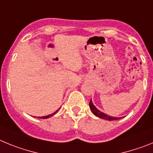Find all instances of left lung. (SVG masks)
<instances>
[{"instance_id": "8db88e82", "label": "left lung", "mask_w": 153, "mask_h": 153, "mask_svg": "<svg viewBox=\"0 0 153 153\" xmlns=\"http://www.w3.org/2000/svg\"><path fill=\"white\" fill-rule=\"evenodd\" d=\"M90 108L91 109V111L93 112V113L95 115L96 117H99V118H101V119H103V120H109V121H113V120H118L120 119H121V117H110V116H108V115L105 114L104 113L100 111L97 107H96L94 105H93V102L92 100H90Z\"/></svg>"}]
</instances>
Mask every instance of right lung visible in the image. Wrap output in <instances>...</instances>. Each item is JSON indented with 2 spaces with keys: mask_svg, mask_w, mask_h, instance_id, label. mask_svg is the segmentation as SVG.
<instances>
[{
  "mask_svg": "<svg viewBox=\"0 0 153 153\" xmlns=\"http://www.w3.org/2000/svg\"><path fill=\"white\" fill-rule=\"evenodd\" d=\"M59 109H58L56 112H54V113H52V114H50V115H48V116H45V117H38V118H40V119H47V118H50V117H52V116H53V115L56 114V113L58 112V110H59Z\"/></svg>",
  "mask_w": 153,
  "mask_h": 153,
  "instance_id": "obj_1",
  "label": "right lung"
}]
</instances>
